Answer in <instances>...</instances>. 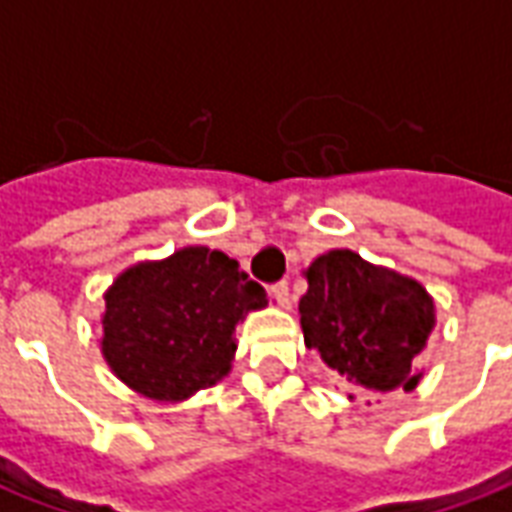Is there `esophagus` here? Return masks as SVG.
<instances>
[{"label": "esophagus", "instance_id": "esophagus-1", "mask_svg": "<svg viewBox=\"0 0 512 512\" xmlns=\"http://www.w3.org/2000/svg\"><path fill=\"white\" fill-rule=\"evenodd\" d=\"M268 293H271V299L277 301L279 307H288L290 304L288 282H277V285H271V288H268Z\"/></svg>", "mask_w": 512, "mask_h": 512}]
</instances>
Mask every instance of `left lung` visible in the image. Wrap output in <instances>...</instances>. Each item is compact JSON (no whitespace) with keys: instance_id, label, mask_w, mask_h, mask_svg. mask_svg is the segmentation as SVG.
Listing matches in <instances>:
<instances>
[{"instance_id":"obj_1","label":"left lung","mask_w":512,"mask_h":512,"mask_svg":"<svg viewBox=\"0 0 512 512\" xmlns=\"http://www.w3.org/2000/svg\"><path fill=\"white\" fill-rule=\"evenodd\" d=\"M301 332L326 365L367 392L414 389L433 299L414 279L334 249L307 268Z\"/></svg>"}]
</instances>
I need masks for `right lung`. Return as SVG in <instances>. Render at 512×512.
<instances>
[{"instance_id":"obj_1","label":"right lung","mask_w":512,"mask_h":512,"mask_svg":"<svg viewBox=\"0 0 512 512\" xmlns=\"http://www.w3.org/2000/svg\"><path fill=\"white\" fill-rule=\"evenodd\" d=\"M238 260L186 246L139 263L106 293L101 351L115 376L153 400H186L227 376L235 323L266 304Z\"/></svg>"}]
</instances>
